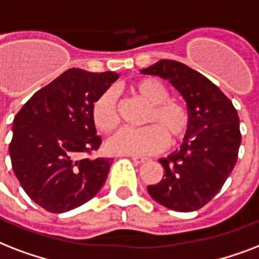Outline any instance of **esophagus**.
I'll use <instances>...</instances> for the list:
<instances>
[{
    "mask_svg": "<svg viewBox=\"0 0 259 259\" xmlns=\"http://www.w3.org/2000/svg\"><path fill=\"white\" fill-rule=\"evenodd\" d=\"M131 159H132V161H134V162H135V163H144V162L147 161L146 158H143V157H136V155H132Z\"/></svg>",
    "mask_w": 259,
    "mask_h": 259,
    "instance_id": "obj_1",
    "label": "esophagus"
}]
</instances>
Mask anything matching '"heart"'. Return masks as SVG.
I'll list each match as a JSON object with an SVG mask.
<instances>
[{"instance_id": "1", "label": "heart", "mask_w": 259, "mask_h": 259, "mask_svg": "<svg viewBox=\"0 0 259 259\" xmlns=\"http://www.w3.org/2000/svg\"><path fill=\"white\" fill-rule=\"evenodd\" d=\"M130 92L147 104L142 123L146 127L136 131L117 132L109 142L108 150L113 154L148 155L166 146L181 142L189 131V112L182 102L169 97L167 86L157 78H142L130 85ZM90 116L94 127L109 134L119 125L120 117L113 92L105 90L92 104Z\"/></svg>"}]
</instances>
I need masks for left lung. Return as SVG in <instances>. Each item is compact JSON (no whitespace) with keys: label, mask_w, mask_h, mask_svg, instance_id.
<instances>
[{"label":"left lung","mask_w":259,"mask_h":259,"mask_svg":"<svg viewBox=\"0 0 259 259\" xmlns=\"http://www.w3.org/2000/svg\"><path fill=\"white\" fill-rule=\"evenodd\" d=\"M142 73L167 79L190 117L181 148L159 159L165 173L147 192L169 209L197 211L219 193L235 166L242 140L238 112L213 82L181 62L162 59Z\"/></svg>","instance_id":"obj_1"}]
</instances>
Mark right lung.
<instances>
[{
    "label": "right lung",
    "instance_id": "obj_1",
    "mask_svg": "<svg viewBox=\"0 0 259 259\" xmlns=\"http://www.w3.org/2000/svg\"><path fill=\"white\" fill-rule=\"evenodd\" d=\"M119 78L113 71L69 69L36 92L13 120L12 167L31 200L53 213L85 204L102 188L111 158H83L101 138L92 121L96 98Z\"/></svg>",
    "mask_w": 259,
    "mask_h": 259
}]
</instances>
